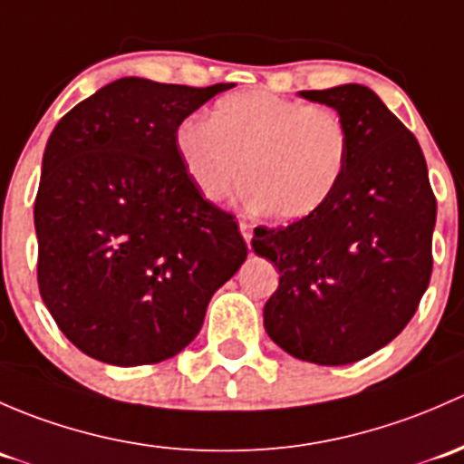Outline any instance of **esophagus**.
<instances>
[{
  "label": "esophagus",
  "mask_w": 464,
  "mask_h": 464,
  "mask_svg": "<svg viewBox=\"0 0 464 464\" xmlns=\"http://www.w3.org/2000/svg\"><path fill=\"white\" fill-rule=\"evenodd\" d=\"M238 230H241L243 238H246V243H250V241H252V226H250V223L238 221Z\"/></svg>",
  "instance_id": "obj_1"
}]
</instances>
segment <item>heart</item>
I'll list each match as a JSON object with an SVG mask.
<instances>
[{"instance_id":"obj_1","label":"heart","mask_w":464,"mask_h":464,"mask_svg":"<svg viewBox=\"0 0 464 464\" xmlns=\"http://www.w3.org/2000/svg\"><path fill=\"white\" fill-rule=\"evenodd\" d=\"M179 159L200 197L226 198L243 171V200L290 223L322 208L342 179L348 133L326 107H308L270 91L223 95L209 121L176 127Z\"/></svg>"}]
</instances>
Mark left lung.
I'll return each instance as SVG.
<instances>
[{
  "label": "left lung",
  "mask_w": 464,
  "mask_h": 464,
  "mask_svg": "<svg viewBox=\"0 0 464 464\" xmlns=\"http://www.w3.org/2000/svg\"><path fill=\"white\" fill-rule=\"evenodd\" d=\"M337 111L348 133L342 179L319 209L255 230L279 270L264 305L272 342L319 366L353 364L395 339L431 279L436 197L413 133L362 84L299 91Z\"/></svg>",
  "instance_id": "1"
}]
</instances>
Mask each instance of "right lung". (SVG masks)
<instances>
[{
  "mask_svg": "<svg viewBox=\"0 0 464 464\" xmlns=\"http://www.w3.org/2000/svg\"><path fill=\"white\" fill-rule=\"evenodd\" d=\"M232 87L121 78L49 136L35 198L37 284L84 355L113 366L179 355L246 261L234 217L200 197L174 145L176 127Z\"/></svg>",
  "mask_w": 464,
  "mask_h": 464,
  "instance_id": "right-lung-1",
  "label": "right lung"
}]
</instances>
